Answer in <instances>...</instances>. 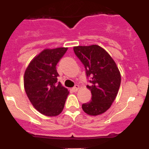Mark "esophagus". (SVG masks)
<instances>
[{
	"label": "esophagus",
	"instance_id": "34e87169",
	"mask_svg": "<svg viewBox=\"0 0 149 149\" xmlns=\"http://www.w3.org/2000/svg\"><path fill=\"white\" fill-rule=\"evenodd\" d=\"M79 88H80V87H79L78 85H75V86H74L73 88H72V89H73V90L74 91V92H76V91L78 90Z\"/></svg>",
	"mask_w": 149,
	"mask_h": 149
}]
</instances>
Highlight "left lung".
I'll return each instance as SVG.
<instances>
[{"mask_svg": "<svg viewBox=\"0 0 149 149\" xmlns=\"http://www.w3.org/2000/svg\"><path fill=\"white\" fill-rule=\"evenodd\" d=\"M74 51L84 64L92 98L83 104L82 109L90 116L104 113L112 105L118 94L121 74L116 64L104 48L97 45L76 46Z\"/></svg>", "mask_w": 149, "mask_h": 149, "instance_id": "1", "label": "left lung"}]
</instances>
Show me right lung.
I'll use <instances>...</instances> for the list:
<instances>
[{
	"instance_id": "1",
	"label": "right lung",
	"mask_w": 149,
	"mask_h": 149,
	"mask_svg": "<svg viewBox=\"0 0 149 149\" xmlns=\"http://www.w3.org/2000/svg\"><path fill=\"white\" fill-rule=\"evenodd\" d=\"M67 49H45L33 59L24 72L26 94L36 110L43 115L55 116L64 108L69 92L57 82L56 65Z\"/></svg>"
}]
</instances>
